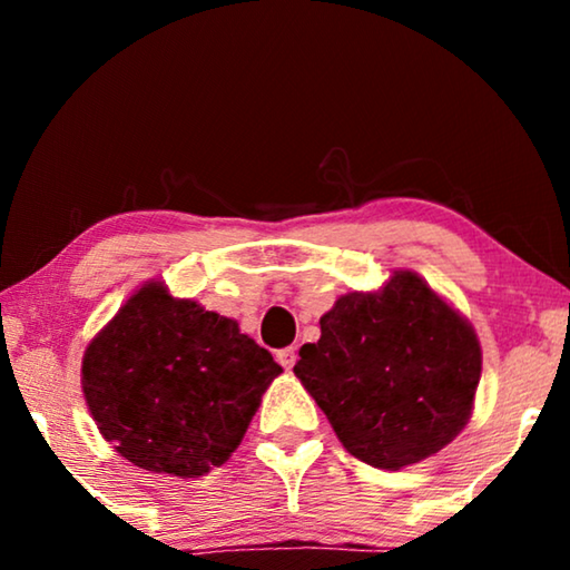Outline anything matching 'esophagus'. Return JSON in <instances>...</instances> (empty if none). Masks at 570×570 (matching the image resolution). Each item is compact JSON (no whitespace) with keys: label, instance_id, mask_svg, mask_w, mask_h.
I'll list each match as a JSON object with an SVG mask.
<instances>
[{"label":"esophagus","instance_id":"34e87169","mask_svg":"<svg viewBox=\"0 0 570 570\" xmlns=\"http://www.w3.org/2000/svg\"><path fill=\"white\" fill-rule=\"evenodd\" d=\"M276 360H278V364L284 366V370H292V366L296 364V346H286V350H278Z\"/></svg>","mask_w":570,"mask_h":570}]
</instances>
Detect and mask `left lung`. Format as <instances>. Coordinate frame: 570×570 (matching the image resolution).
I'll use <instances>...</instances> for the list:
<instances>
[{"instance_id":"8db88e82","label":"left lung","mask_w":570,"mask_h":570,"mask_svg":"<svg viewBox=\"0 0 570 570\" xmlns=\"http://www.w3.org/2000/svg\"><path fill=\"white\" fill-rule=\"evenodd\" d=\"M320 326L294 374L346 452L400 470L460 435L480 384V340L420 274L397 268L377 292L340 296Z\"/></svg>"}]
</instances>
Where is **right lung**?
<instances>
[{
    "label": "right lung",
    "mask_w": 570,
    "mask_h": 570,
    "mask_svg": "<svg viewBox=\"0 0 570 570\" xmlns=\"http://www.w3.org/2000/svg\"><path fill=\"white\" fill-rule=\"evenodd\" d=\"M282 372L238 322L153 278L90 340L82 394L100 435L132 465L200 478L240 445Z\"/></svg>",
    "instance_id": "right-lung-1"
}]
</instances>
